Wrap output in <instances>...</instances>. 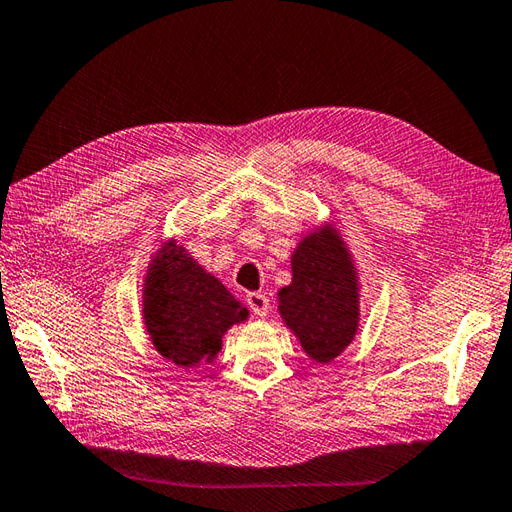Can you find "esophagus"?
I'll return each mask as SVG.
<instances>
[{
	"label": "esophagus",
	"mask_w": 512,
	"mask_h": 512,
	"mask_svg": "<svg viewBox=\"0 0 512 512\" xmlns=\"http://www.w3.org/2000/svg\"><path fill=\"white\" fill-rule=\"evenodd\" d=\"M247 306L249 309H252V313L254 315H258V317H265L267 315V311H269V298L265 293H260V291H252V293H247Z\"/></svg>",
	"instance_id": "34e87169"
}]
</instances>
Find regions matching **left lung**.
Listing matches in <instances>:
<instances>
[{
    "label": "left lung",
    "mask_w": 512,
    "mask_h": 512,
    "mask_svg": "<svg viewBox=\"0 0 512 512\" xmlns=\"http://www.w3.org/2000/svg\"><path fill=\"white\" fill-rule=\"evenodd\" d=\"M293 280L278 291L282 320L306 355L328 363L357 333L359 287L355 265L333 227L304 236L291 256Z\"/></svg>",
    "instance_id": "left-lung-1"
}]
</instances>
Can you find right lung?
<instances>
[{"mask_svg": "<svg viewBox=\"0 0 512 512\" xmlns=\"http://www.w3.org/2000/svg\"><path fill=\"white\" fill-rule=\"evenodd\" d=\"M247 309L186 249L170 241L153 258L144 287V324L162 357L179 368H199L221 350L230 326Z\"/></svg>", "mask_w": 512, "mask_h": 512, "instance_id": "obj_1", "label": "right lung"}]
</instances>
